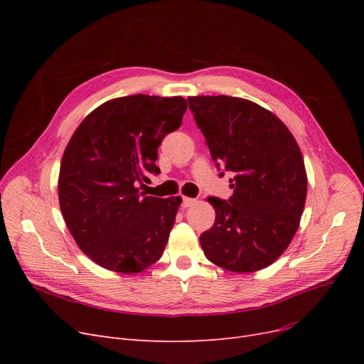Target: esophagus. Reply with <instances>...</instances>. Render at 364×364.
<instances>
[{
    "label": "esophagus",
    "mask_w": 364,
    "mask_h": 364,
    "mask_svg": "<svg viewBox=\"0 0 364 364\" xmlns=\"http://www.w3.org/2000/svg\"><path fill=\"white\" fill-rule=\"evenodd\" d=\"M195 202H196V199H192V198H183L181 206H183V208H188V206H192Z\"/></svg>",
    "instance_id": "esophagus-1"
}]
</instances>
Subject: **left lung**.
Listing matches in <instances>:
<instances>
[{"label": "left lung", "instance_id": "obj_1", "mask_svg": "<svg viewBox=\"0 0 364 364\" xmlns=\"http://www.w3.org/2000/svg\"><path fill=\"white\" fill-rule=\"evenodd\" d=\"M187 102L218 171L233 174L228 200L208 199L217 215L199 239L205 257L236 273L265 269L289 246L307 198L298 143L276 114L254 102L228 95Z\"/></svg>", "mask_w": 364, "mask_h": 364}]
</instances>
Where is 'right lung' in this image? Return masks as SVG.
<instances>
[{
    "label": "right lung",
    "instance_id": "obj_1",
    "mask_svg": "<svg viewBox=\"0 0 364 364\" xmlns=\"http://www.w3.org/2000/svg\"><path fill=\"white\" fill-rule=\"evenodd\" d=\"M183 97L136 94L103 103L80 124L63 153L59 202L81 251L118 273H140L164 254L180 196L139 192L158 176V147L181 127Z\"/></svg>",
    "mask_w": 364,
    "mask_h": 364
}]
</instances>
